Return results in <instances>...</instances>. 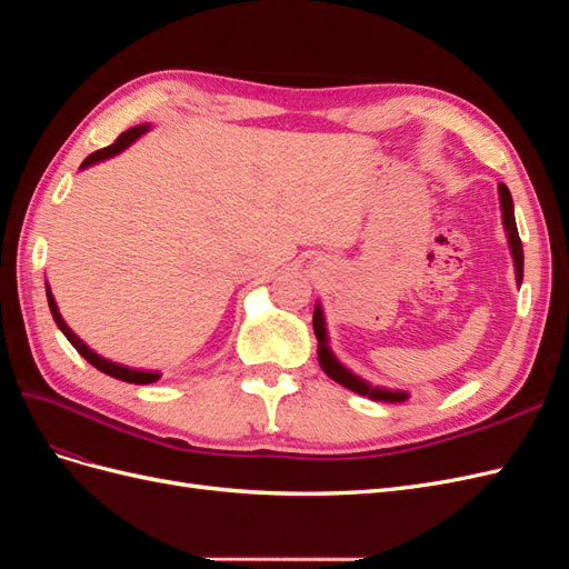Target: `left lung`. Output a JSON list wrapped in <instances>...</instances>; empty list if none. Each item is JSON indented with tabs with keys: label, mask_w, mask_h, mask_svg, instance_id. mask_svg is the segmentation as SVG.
<instances>
[{
	"label": "left lung",
	"mask_w": 569,
	"mask_h": 569,
	"mask_svg": "<svg viewBox=\"0 0 569 569\" xmlns=\"http://www.w3.org/2000/svg\"><path fill=\"white\" fill-rule=\"evenodd\" d=\"M498 197H501V211H503V228L508 234V244L512 253V263H515V278H518V284H522V268H525V253H522V242L518 234V226H515V211H512V197L510 189L506 184H498ZM313 332L318 339V360L320 368L325 370L327 377H332L335 382L341 387H347L360 396H368L372 401H385V403H401L408 401V393L399 389H385V387H372L366 380H360L358 375H353L349 368H343L339 360L335 358L330 349V337H327V325H325V313L320 303L313 311Z\"/></svg>",
	"instance_id": "8db88e82"
}]
</instances>
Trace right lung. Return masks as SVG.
<instances>
[{
	"label": "right lung",
	"instance_id": "add662e5",
	"mask_svg": "<svg viewBox=\"0 0 569 569\" xmlns=\"http://www.w3.org/2000/svg\"><path fill=\"white\" fill-rule=\"evenodd\" d=\"M147 130H149V126H147V123H142V126H134V128L126 130L123 134H118V140H116L113 144H109V147H104V149H99V151L90 153V157L82 161V166H80V168H90V166H94V163H99V161H104V159L116 157V153H120L123 149H128V147L137 140V137H142ZM47 301H49L51 318H54V322H57L59 330L66 335V339H68V341L73 343L76 351H78L84 360H88V363H92L97 370H101V372L109 375V377H116V380H120V382H128V385H151V382H157V380H159L161 372L134 370V368L113 363V360H107V358H101L99 353H94V351L88 347V343H84V341H82V339L71 330V327L66 325V320L61 318L59 308H57V301H54V295H51L49 284H47Z\"/></svg>",
	"mask_w": 569,
	"mask_h": 569
}]
</instances>
